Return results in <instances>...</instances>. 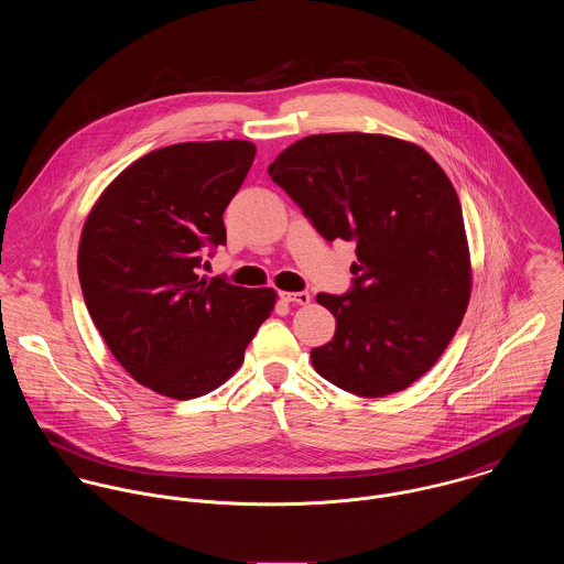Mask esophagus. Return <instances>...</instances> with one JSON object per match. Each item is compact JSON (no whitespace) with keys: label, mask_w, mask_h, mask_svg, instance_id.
Masks as SVG:
<instances>
[{"label":"esophagus","mask_w":564,"mask_h":564,"mask_svg":"<svg viewBox=\"0 0 564 564\" xmlns=\"http://www.w3.org/2000/svg\"><path fill=\"white\" fill-rule=\"evenodd\" d=\"M282 300L289 302V304L306 306V304H311V293H306V291H300V293H282Z\"/></svg>","instance_id":"34e87169"}]
</instances>
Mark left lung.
I'll return each instance as SVG.
<instances>
[{
  "label": "left lung",
  "mask_w": 564,
  "mask_h": 564,
  "mask_svg": "<svg viewBox=\"0 0 564 564\" xmlns=\"http://www.w3.org/2000/svg\"><path fill=\"white\" fill-rule=\"evenodd\" d=\"M325 241H356L354 289L319 293L334 319L311 351L327 382L384 398L427 373L463 322L471 258L460 199L423 148L387 134H311L269 164Z\"/></svg>",
  "instance_id": "left-lung-1"
}]
</instances>
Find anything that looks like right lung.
<instances>
[{
	"label": "right lung",
	"mask_w": 564,
	"mask_h": 564,
	"mask_svg": "<svg viewBox=\"0 0 564 564\" xmlns=\"http://www.w3.org/2000/svg\"><path fill=\"white\" fill-rule=\"evenodd\" d=\"M256 156L249 141H193L126 166L90 208L78 247L88 315L143 387L193 400L235 376L275 306L273 289L199 278L226 242L224 210Z\"/></svg>",
	"instance_id": "1"
}]
</instances>
